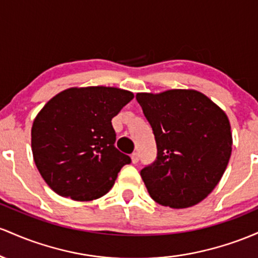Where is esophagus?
Returning a JSON list of instances; mask_svg holds the SVG:
<instances>
[{"instance_id":"obj_1","label":"esophagus","mask_w":258,"mask_h":258,"mask_svg":"<svg viewBox=\"0 0 258 258\" xmlns=\"http://www.w3.org/2000/svg\"><path fill=\"white\" fill-rule=\"evenodd\" d=\"M132 162H133V163H138V162H139V153L138 152H134V153H133V155H132Z\"/></svg>"}]
</instances>
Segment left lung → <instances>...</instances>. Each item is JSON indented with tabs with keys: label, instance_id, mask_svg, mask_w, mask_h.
I'll return each instance as SVG.
<instances>
[{
	"label": "left lung",
	"instance_id": "left-lung-1",
	"mask_svg": "<svg viewBox=\"0 0 258 258\" xmlns=\"http://www.w3.org/2000/svg\"><path fill=\"white\" fill-rule=\"evenodd\" d=\"M151 125L157 158L140 172L162 206L186 208L212 192L228 166L233 138L227 114L196 90L137 94Z\"/></svg>",
	"mask_w": 258,
	"mask_h": 258
}]
</instances>
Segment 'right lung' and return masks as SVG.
<instances>
[{
	"label": "right lung",
	"mask_w": 258,
	"mask_h": 258,
	"mask_svg": "<svg viewBox=\"0 0 258 258\" xmlns=\"http://www.w3.org/2000/svg\"><path fill=\"white\" fill-rule=\"evenodd\" d=\"M133 98L118 88H71L43 106L31 128V150L54 192L91 201L111 190L121 167L132 162L115 149L111 120Z\"/></svg>",
	"instance_id": "obj_1"
}]
</instances>
